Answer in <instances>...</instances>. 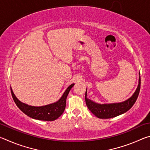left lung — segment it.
<instances>
[{
    "label": "left lung",
    "mask_w": 150,
    "mask_h": 150,
    "mask_svg": "<svg viewBox=\"0 0 150 150\" xmlns=\"http://www.w3.org/2000/svg\"><path fill=\"white\" fill-rule=\"evenodd\" d=\"M140 84L141 80L140 77H139L138 87L132 96L127 100L120 103L105 104V105H100V104L95 103L87 98V91H86V105L91 112L98 118L106 119L116 117V116L126 112V111L130 110L132 107L139 95V90H140Z\"/></svg>",
    "instance_id": "obj_1"
}]
</instances>
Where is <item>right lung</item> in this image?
<instances>
[{"label": "right lung", "mask_w": 150, "mask_h": 150, "mask_svg": "<svg viewBox=\"0 0 150 150\" xmlns=\"http://www.w3.org/2000/svg\"><path fill=\"white\" fill-rule=\"evenodd\" d=\"M73 85L74 84H71L68 87L62 98L57 102L43 106H28L26 104L22 103L17 99L11 88V91L14 103H16L20 110L23 112L25 115L36 120L53 121L59 118L64 112L66 106V98Z\"/></svg>", "instance_id": "obj_1"}]
</instances>
